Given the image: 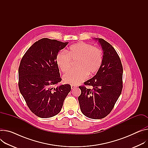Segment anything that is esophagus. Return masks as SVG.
<instances>
[{
    "mask_svg": "<svg viewBox=\"0 0 148 148\" xmlns=\"http://www.w3.org/2000/svg\"><path fill=\"white\" fill-rule=\"evenodd\" d=\"M76 87H77V86H76V85H71V89H73L74 88H76Z\"/></svg>",
    "mask_w": 148,
    "mask_h": 148,
    "instance_id": "esophagus-1",
    "label": "esophagus"
}]
</instances>
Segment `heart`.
<instances>
[{"mask_svg": "<svg viewBox=\"0 0 148 148\" xmlns=\"http://www.w3.org/2000/svg\"><path fill=\"white\" fill-rule=\"evenodd\" d=\"M66 53H59L56 56V62L59 69L66 72L70 69L71 61L76 60V69L67 72L63 76L66 84L77 85L82 82L88 75L93 76L98 71L103 61V51L84 42L71 45Z\"/></svg>", "mask_w": 148, "mask_h": 148, "instance_id": "b5f03b06", "label": "heart"}]
</instances>
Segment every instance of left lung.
I'll list each match as a JSON object with an SVG mask.
<instances>
[{
  "mask_svg": "<svg viewBox=\"0 0 148 148\" xmlns=\"http://www.w3.org/2000/svg\"><path fill=\"white\" fill-rule=\"evenodd\" d=\"M103 50V61L92 78L79 86L81 94L78 97L80 108L90 119H101L110 113L123 89V66L116 50L103 38H96Z\"/></svg>",
  "mask_w": 148,
  "mask_h": 148,
  "instance_id": "left-lung-1",
  "label": "left lung"
}]
</instances>
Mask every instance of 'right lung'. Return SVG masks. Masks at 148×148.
<instances>
[{
    "instance_id": "right-lung-1",
    "label": "right lung",
    "mask_w": 148,
    "mask_h": 148,
    "mask_svg": "<svg viewBox=\"0 0 148 148\" xmlns=\"http://www.w3.org/2000/svg\"><path fill=\"white\" fill-rule=\"evenodd\" d=\"M67 42L47 38L34 43L21 60L18 86L29 110L41 118L53 117L60 112L71 91L70 85L53 88L62 79L56 58Z\"/></svg>"
}]
</instances>
